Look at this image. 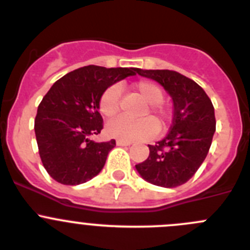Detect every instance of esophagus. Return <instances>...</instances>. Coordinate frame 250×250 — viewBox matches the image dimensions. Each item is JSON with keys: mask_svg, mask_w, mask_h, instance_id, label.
Returning a JSON list of instances; mask_svg holds the SVG:
<instances>
[{"mask_svg": "<svg viewBox=\"0 0 250 250\" xmlns=\"http://www.w3.org/2000/svg\"><path fill=\"white\" fill-rule=\"evenodd\" d=\"M116 145H119V146H130V145H131V141L116 140Z\"/></svg>", "mask_w": 250, "mask_h": 250, "instance_id": "esophagus-1", "label": "esophagus"}]
</instances>
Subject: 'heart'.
Returning a JSON list of instances; mask_svg holds the SVG:
<instances>
[{
	"instance_id": "obj_1",
	"label": "heart",
	"mask_w": 250,
	"mask_h": 250,
	"mask_svg": "<svg viewBox=\"0 0 250 250\" xmlns=\"http://www.w3.org/2000/svg\"><path fill=\"white\" fill-rule=\"evenodd\" d=\"M132 89L146 104H149V111L158 123L156 124L152 119H143L140 121H130L125 118H119L110 121L106 126V132L111 138L126 141H140L155 136L159 131V126H165L169 119V111L161 106L164 94L163 90L155 83L141 80L134 83ZM119 99H120V87L112 85L105 90L99 101V110L105 118H112L119 112Z\"/></svg>"
}]
</instances>
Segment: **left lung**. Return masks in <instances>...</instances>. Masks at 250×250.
<instances>
[{"label":"left lung","mask_w":250,"mask_h":250,"mask_svg":"<svg viewBox=\"0 0 250 250\" xmlns=\"http://www.w3.org/2000/svg\"><path fill=\"white\" fill-rule=\"evenodd\" d=\"M136 74L156 81L173 99V125L156 145H149L147 159L135 165L147 183L175 188L199 169L210 149L215 115L210 99L195 81L170 70H141Z\"/></svg>","instance_id":"obj_1"}]
</instances>
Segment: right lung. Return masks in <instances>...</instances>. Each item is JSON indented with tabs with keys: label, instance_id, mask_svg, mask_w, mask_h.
Wrapping results in <instances>:
<instances>
[{
	"label": "right lung",
	"instance_id": "right-lung-1",
	"mask_svg": "<svg viewBox=\"0 0 250 250\" xmlns=\"http://www.w3.org/2000/svg\"><path fill=\"white\" fill-rule=\"evenodd\" d=\"M134 67L85 66L51 86L37 107L35 134L40 158L52 179L79 185L98 175L116 145L91 140L103 130L99 101L107 87L135 75Z\"/></svg>",
	"mask_w": 250,
	"mask_h": 250
}]
</instances>
